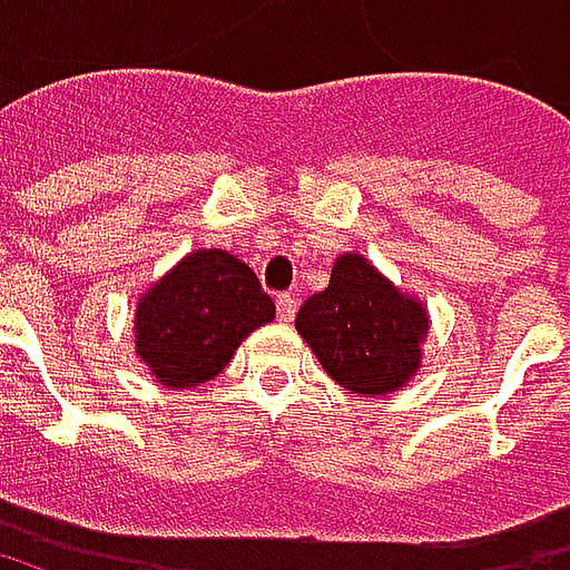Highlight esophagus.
Returning a JSON list of instances; mask_svg holds the SVG:
<instances>
[{"mask_svg": "<svg viewBox=\"0 0 570 570\" xmlns=\"http://www.w3.org/2000/svg\"><path fill=\"white\" fill-rule=\"evenodd\" d=\"M296 296H277V317H281V321L284 323H289L293 321V317H296Z\"/></svg>", "mask_w": 570, "mask_h": 570, "instance_id": "obj_1", "label": "esophagus"}]
</instances>
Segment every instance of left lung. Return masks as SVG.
I'll use <instances>...</instances> for the list:
<instances>
[{
  "label": "left lung",
  "instance_id": "1",
  "mask_svg": "<svg viewBox=\"0 0 570 570\" xmlns=\"http://www.w3.org/2000/svg\"><path fill=\"white\" fill-rule=\"evenodd\" d=\"M296 330L330 379L354 394H391L421 370L428 311L360 253L333 265L323 293L298 308Z\"/></svg>",
  "mask_w": 570,
  "mask_h": 570
}]
</instances>
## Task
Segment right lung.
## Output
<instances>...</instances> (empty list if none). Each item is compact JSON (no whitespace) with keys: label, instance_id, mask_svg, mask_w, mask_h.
Returning <instances> with one entry per match:
<instances>
[{"label":"right lung","instance_id":"right-lung-1","mask_svg":"<svg viewBox=\"0 0 570 570\" xmlns=\"http://www.w3.org/2000/svg\"><path fill=\"white\" fill-rule=\"evenodd\" d=\"M272 321V296L247 262L225 249H195L137 302V354L167 387H198Z\"/></svg>","mask_w":570,"mask_h":570}]
</instances>
